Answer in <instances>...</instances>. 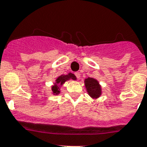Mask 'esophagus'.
Here are the masks:
<instances>
[{
  "label": "esophagus",
  "instance_id": "1",
  "mask_svg": "<svg viewBox=\"0 0 147 147\" xmlns=\"http://www.w3.org/2000/svg\"><path fill=\"white\" fill-rule=\"evenodd\" d=\"M75 76H76V78H77L78 79H79V78H80V77H81V74H80V72H75Z\"/></svg>",
  "mask_w": 147,
  "mask_h": 147
}]
</instances>
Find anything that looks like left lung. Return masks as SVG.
I'll use <instances>...</instances> for the list:
<instances>
[{"label":"left lung","instance_id":"1","mask_svg":"<svg viewBox=\"0 0 147 147\" xmlns=\"http://www.w3.org/2000/svg\"><path fill=\"white\" fill-rule=\"evenodd\" d=\"M86 86L89 95L93 98H97L101 94V89L97 80L92 78H88L85 80Z\"/></svg>","mask_w":147,"mask_h":147}]
</instances>
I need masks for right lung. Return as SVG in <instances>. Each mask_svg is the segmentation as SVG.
<instances>
[{
    "mask_svg": "<svg viewBox=\"0 0 147 147\" xmlns=\"http://www.w3.org/2000/svg\"><path fill=\"white\" fill-rule=\"evenodd\" d=\"M69 79H72V80H76V77L75 76V75L72 73H69L68 75H61L58 78L56 79V83L55 84V85L52 87V92L54 95H58L59 94V86H61L65 81H68Z\"/></svg>",
    "mask_w": 147,
    "mask_h": 147,
    "instance_id": "obj_1",
    "label": "right lung"
}]
</instances>
